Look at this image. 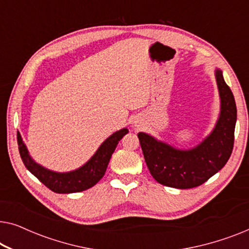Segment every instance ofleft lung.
<instances>
[{
	"mask_svg": "<svg viewBox=\"0 0 249 249\" xmlns=\"http://www.w3.org/2000/svg\"><path fill=\"white\" fill-rule=\"evenodd\" d=\"M221 98L219 120L213 131L192 149H179L139 132L142 154L147 168L161 185L188 189L203 185L226 165L233 148L237 107L233 94L223 79L222 71H215Z\"/></svg>",
	"mask_w": 249,
	"mask_h": 249,
	"instance_id": "obj_1",
	"label": "left lung"
}]
</instances>
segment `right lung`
<instances>
[{
  "instance_id": "obj_1",
  "label": "right lung",
  "mask_w": 249,
  "mask_h": 249,
  "mask_svg": "<svg viewBox=\"0 0 249 249\" xmlns=\"http://www.w3.org/2000/svg\"><path fill=\"white\" fill-rule=\"evenodd\" d=\"M127 132V128L114 132L100 146V148L91 156L89 161L86 162V164L70 172H54L37 164L30 158L19 132L17 134V139H18L20 156L26 168L52 192L57 194H70L83 192L100 181L107 171V164L118 142Z\"/></svg>"
}]
</instances>
